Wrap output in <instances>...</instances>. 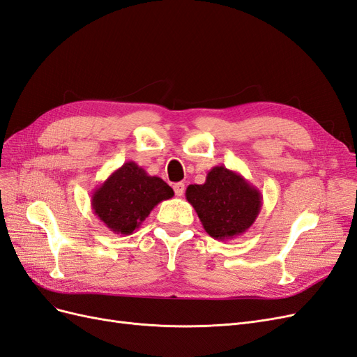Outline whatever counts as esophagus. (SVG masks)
Masks as SVG:
<instances>
[{
    "mask_svg": "<svg viewBox=\"0 0 357 357\" xmlns=\"http://www.w3.org/2000/svg\"><path fill=\"white\" fill-rule=\"evenodd\" d=\"M174 192L177 197H181L185 193V183H176L174 185Z\"/></svg>",
    "mask_w": 357,
    "mask_h": 357,
    "instance_id": "obj_1",
    "label": "esophagus"
}]
</instances>
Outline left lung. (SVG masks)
Wrapping results in <instances>:
<instances>
[{
  "label": "left lung",
  "mask_w": 357,
  "mask_h": 357,
  "mask_svg": "<svg viewBox=\"0 0 357 357\" xmlns=\"http://www.w3.org/2000/svg\"><path fill=\"white\" fill-rule=\"evenodd\" d=\"M186 199L195 208L205 232L228 241L243 235L261 213L262 195L240 172L213 167L204 185H189Z\"/></svg>",
  "instance_id": "8db88e82"
}]
</instances>
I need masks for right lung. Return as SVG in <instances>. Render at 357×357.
Here are the masks:
<instances>
[{
  "mask_svg": "<svg viewBox=\"0 0 357 357\" xmlns=\"http://www.w3.org/2000/svg\"><path fill=\"white\" fill-rule=\"evenodd\" d=\"M172 197L174 190L164 180L129 160L93 190L91 205L105 228L131 235L159 202Z\"/></svg>",
  "mask_w": 357,
  "mask_h": 357,
  "instance_id": "obj_1",
  "label": "right lung"
}]
</instances>
